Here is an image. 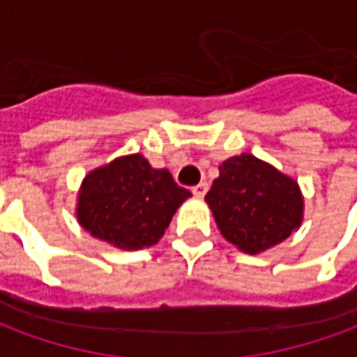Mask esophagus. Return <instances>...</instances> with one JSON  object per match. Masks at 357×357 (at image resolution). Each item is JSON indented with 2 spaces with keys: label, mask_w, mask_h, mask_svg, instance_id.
<instances>
[{
  "label": "esophagus",
  "mask_w": 357,
  "mask_h": 357,
  "mask_svg": "<svg viewBox=\"0 0 357 357\" xmlns=\"http://www.w3.org/2000/svg\"><path fill=\"white\" fill-rule=\"evenodd\" d=\"M206 191H208V183H206V181H202V183L193 187V195L195 197H199V199H202V197L206 195Z\"/></svg>",
  "instance_id": "34e87169"
}]
</instances>
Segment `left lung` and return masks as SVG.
Instances as JSON below:
<instances>
[{"mask_svg": "<svg viewBox=\"0 0 357 357\" xmlns=\"http://www.w3.org/2000/svg\"><path fill=\"white\" fill-rule=\"evenodd\" d=\"M204 201L224 239L247 255L283 243L304 220L298 181L250 153L220 164Z\"/></svg>", "mask_w": 357, "mask_h": 357, "instance_id": "obj_1", "label": "left lung"}]
</instances>
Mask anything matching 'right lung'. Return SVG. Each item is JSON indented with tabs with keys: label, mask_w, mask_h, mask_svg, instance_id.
Here are the masks:
<instances>
[{
	"label": "right lung",
	"mask_w": 357,
	"mask_h": 357,
	"mask_svg": "<svg viewBox=\"0 0 357 357\" xmlns=\"http://www.w3.org/2000/svg\"><path fill=\"white\" fill-rule=\"evenodd\" d=\"M189 197L170 172L153 168L139 153L118 156L84 178L76 220L95 239L120 250H139L158 243Z\"/></svg>",
	"instance_id": "1"
}]
</instances>
